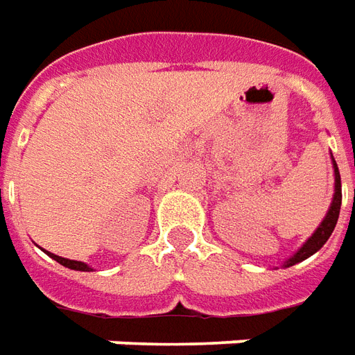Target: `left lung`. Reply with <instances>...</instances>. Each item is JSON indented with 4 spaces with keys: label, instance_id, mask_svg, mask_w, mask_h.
Here are the masks:
<instances>
[{
    "label": "left lung",
    "instance_id": "8db88e82",
    "mask_svg": "<svg viewBox=\"0 0 355 355\" xmlns=\"http://www.w3.org/2000/svg\"><path fill=\"white\" fill-rule=\"evenodd\" d=\"M333 168H334V197H333V202H331V208H329V212H327L325 216V220L321 222V225L315 230V233L306 241V245H304L298 252L294 254L293 258H288V260H286L285 268L302 262V260H306V258H310L311 254L318 252L319 248L327 243V239L331 237V233L334 231V225H336V222H338V214H340V205H343V185H340L338 166H336L334 160H333Z\"/></svg>",
    "mask_w": 355,
    "mask_h": 355
}]
</instances>
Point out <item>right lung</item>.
I'll list each match as a JSON object with an SVG mask.
<instances>
[{
	"mask_svg": "<svg viewBox=\"0 0 355 355\" xmlns=\"http://www.w3.org/2000/svg\"><path fill=\"white\" fill-rule=\"evenodd\" d=\"M49 256H51L53 260H57V262L61 263V266H64V268H70V270H76V271H89L92 268L89 266H85L84 262H76V260H67V258H61V256H57V254H51L47 252Z\"/></svg>",
	"mask_w": 355,
	"mask_h": 355,
	"instance_id": "right-lung-1",
	"label": "right lung"
}]
</instances>
